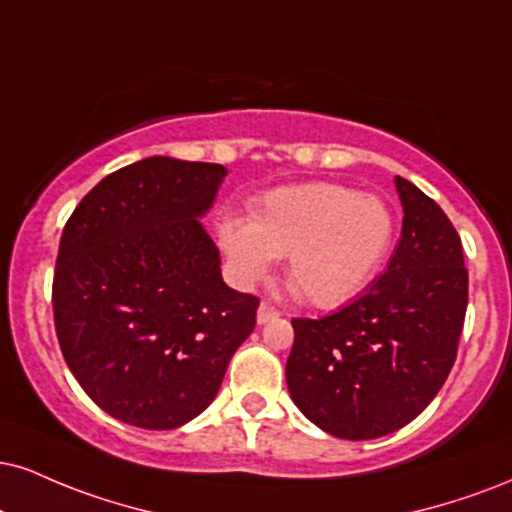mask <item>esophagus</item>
Wrapping results in <instances>:
<instances>
[{
    "label": "esophagus",
    "mask_w": 512,
    "mask_h": 512,
    "mask_svg": "<svg viewBox=\"0 0 512 512\" xmlns=\"http://www.w3.org/2000/svg\"><path fill=\"white\" fill-rule=\"evenodd\" d=\"M272 319H279V312H276L272 305L262 303L260 307H257V324H267V322H272Z\"/></svg>",
    "instance_id": "obj_1"
}]
</instances>
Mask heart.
Wrapping results in <instances>:
<instances>
[{"mask_svg":"<svg viewBox=\"0 0 512 512\" xmlns=\"http://www.w3.org/2000/svg\"><path fill=\"white\" fill-rule=\"evenodd\" d=\"M219 245L240 286H252L286 255V274L307 303L346 305L367 288L393 243L384 200L338 183H298L252 202L250 219L219 221Z\"/></svg>","mask_w":512,"mask_h":512,"instance_id":"1","label":"heart"}]
</instances>
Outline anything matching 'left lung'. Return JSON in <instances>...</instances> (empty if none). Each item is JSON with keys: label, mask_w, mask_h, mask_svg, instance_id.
<instances>
[{"label": "left lung", "mask_w": 512, "mask_h": 512, "mask_svg": "<svg viewBox=\"0 0 512 512\" xmlns=\"http://www.w3.org/2000/svg\"><path fill=\"white\" fill-rule=\"evenodd\" d=\"M403 231L386 272L322 319H293L286 384L326 434L379 439L415 420L451 372L467 310L463 243L443 209L396 176Z\"/></svg>", "instance_id": "obj_1"}]
</instances>
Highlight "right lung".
I'll list each match as a JSON object with an SVG mask.
<instances>
[{
	"label": "right lung",
	"instance_id": "obj_1",
	"mask_svg": "<svg viewBox=\"0 0 512 512\" xmlns=\"http://www.w3.org/2000/svg\"><path fill=\"white\" fill-rule=\"evenodd\" d=\"M226 166L147 157L104 176L61 233L52 305L61 353L116 420L176 429L217 396L260 300L221 279L202 226Z\"/></svg>",
	"mask_w": 512,
	"mask_h": 512
}]
</instances>
